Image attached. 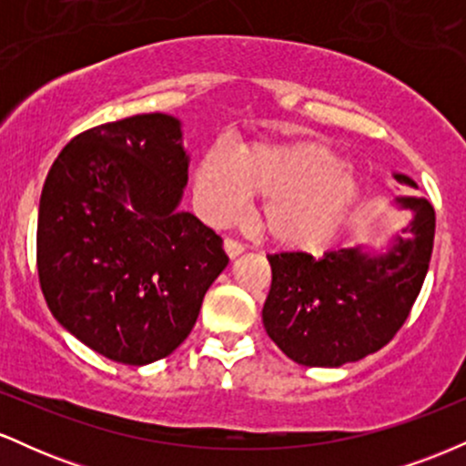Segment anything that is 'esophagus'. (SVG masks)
I'll list each match as a JSON object with an SVG mask.
<instances>
[{
	"label": "esophagus",
	"mask_w": 466,
	"mask_h": 466,
	"mask_svg": "<svg viewBox=\"0 0 466 466\" xmlns=\"http://www.w3.org/2000/svg\"><path fill=\"white\" fill-rule=\"evenodd\" d=\"M223 249H226V254L229 256V258H237V256H240L245 251L243 245H240L238 240H234V238L223 240Z\"/></svg>",
	"instance_id": "1"
}]
</instances>
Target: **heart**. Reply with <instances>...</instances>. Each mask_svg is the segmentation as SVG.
<instances>
[{
  "label": "heart",
  "mask_w": 466,
  "mask_h": 466,
  "mask_svg": "<svg viewBox=\"0 0 466 466\" xmlns=\"http://www.w3.org/2000/svg\"><path fill=\"white\" fill-rule=\"evenodd\" d=\"M355 166L313 140L256 142L232 157L212 148L195 168V199L203 217L223 226L243 215L248 197H263L258 226L282 249L329 245L361 199Z\"/></svg>",
  "instance_id": "obj_1"
}]
</instances>
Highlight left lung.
Instances as JSON below:
<instances>
[{
	"instance_id": "left-lung-1",
	"label": "left lung",
	"mask_w": 466,
	"mask_h": 466,
	"mask_svg": "<svg viewBox=\"0 0 466 466\" xmlns=\"http://www.w3.org/2000/svg\"><path fill=\"white\" fill-rule=\"evenodd\" d=\"M394 179L416 188L408 175ZM394 206L411 218L381 249L352 245L319 258L304 251L267 256L271 289L263 324L289 360L311 368L360 361L408 319L430 269L436 215L425 197H397Z\"/></svg>"
}]
</instances>
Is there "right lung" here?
<instances>
[{
	"mask_svg": "<svg viewBox=\"0 0 466 466\" xmlns=\"http://www.w3.org/2000/svg\"><path fill=\"white\" fill-rule=\"evenodd\" d=\"M181 122L142 114L63 148L44 184L36 267L56 322L127 366L173 352L229 258L215 229L179 210L190 155Z\"/></svg>",
	"mask_w": 466,
	"mask_h": 466,
	"instance_id": "obj_1",
	"label": "right lung"
}]
</instances>
